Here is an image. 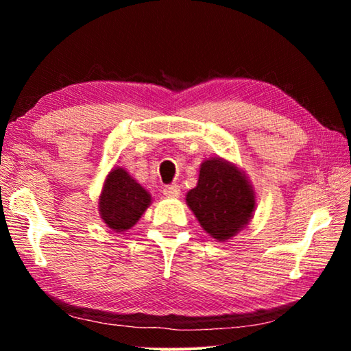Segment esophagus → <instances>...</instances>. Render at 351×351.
Instances as JSON below:
<instances>
[{"label":"esophagus","mask_w":351,"mask_h":351,"mask_svg":"<svg viewBox=\"0 0 351 351\" xmlns=\"http://www.w3.org/2000/svg\"><path fill=\"white\" fill-rule=\"evenodd\" d=\"M162 192L167 198H178L181 195V189L180 186H176V184H171V186L164 187Z\"/></svg>","instance_id":"34e87169"}]
</instances>
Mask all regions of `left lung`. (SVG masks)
I'll list each match as a JSON object with an SVG mask.
<instances>
[{
    "label": "left lung",
    "instance_id": "obj_1",
    "mask_svg": "<svg viewBox=\"0 0 351 351\" xmlns=\"http://www.w3.org/2000/svg\"><path fill=\"white\" fill-rule=\"evenodd\" d=\"M186 199L206 232L221 241L245 228L255 206L245 176L219 159L201 164L198 186L190 190Z\"/></svg>",
    "mask_w": 351,
    "mask_h": 351
}]
</instances>
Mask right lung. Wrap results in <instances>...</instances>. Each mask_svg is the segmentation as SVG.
I'll return each instance as SVG.
<instances>
[{"mask_svg": "<svg viewBox=\"0 0 351 351\" xmlns=\"http://www.w3.org/2000/svg\"><path fill=\"white\" fill-rule=\"evenodd\" d=\"M150 195L123 169H116L106 178L100 195V215L108 228L125 230L138 223L150 204Z\"/></svg>", "mask_w": 351, "mask_h": 351, "instance_id": "1", "label": "right lung"}]
</instances>
